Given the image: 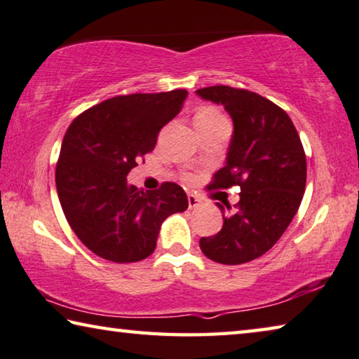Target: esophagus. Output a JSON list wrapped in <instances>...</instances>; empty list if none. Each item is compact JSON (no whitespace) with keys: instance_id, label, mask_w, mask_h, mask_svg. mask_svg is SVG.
I'll use <instances>...</instances> for the list:
<instances>
[{"instance_id":"obj_1","label":"esophagus","mask_w":359,"mask_h":359,"mask_svg":"<svg viewBox=\"0 0 359 359\" xmlns=\"http://www.w3.org/2000/svg\"><path fill=\"white\" fill-rule=\"evenodd\" d=\"M187 203H189V208L191 210L192 208H197L198 205H201V198L194 196V194H189V196H187Z\"/></svg>"}]
</instances>
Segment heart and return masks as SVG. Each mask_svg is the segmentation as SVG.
<instances>
[{
  "label": "heart",
  "instance_id": "b5f03b06",
  "mask_svg": "<svg viewBox=\"0 0 359 359\" xmlns=\"http://www.w3.org/2000/svg\"><path fill=\"white\" fill-rule=\"evenodd\" d=\"M221 119H226V117L213 107L202 108L196 116V121H203V122H215V121H221Z\"/></svg>",
  "mask_w": 359,
  "mask_h": 359
}]
</instances>
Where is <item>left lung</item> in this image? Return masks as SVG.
<instances>
[{
    "instance_id": "left-lung-1",
    "label": "left lung",
    "mask_w": 359,
    "mask_h": 359,
    "mask_svg": "<svg viewBox=\"0 0 359 359\" xmlns=\"http://www.w3.org/2000/svg\"><path fill=\"white\" fill-rule=\"evenodd\" d=\"M219 103L233 121L227 163L208 187H240V202L221 203L222 229L201 238L211 261L235 266L262 256L278 242L297 213L307 180V161L294 124L285 109L259 93L229 86L197 90Z\"/></svg>"
}]
</instances>
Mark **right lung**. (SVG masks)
Segmentation results:
<instances>
[{"instance_id":"right-lung-1","label":"right lung","mask_w":359,"mask_h":359,"mask_svg":"<svg viewBox=\"0 0 359 359\" xmlns=\"http://www.w3.org/2000/svg\"><path fill=\"white\" fill-rule=\"evenodd\" d=\"M186 95L176 89L108 98L81 113L65 133L55 168L58 198L78 238L103 259L148 257L162 222L187 208L186 192L176 183L156 191L127 183Z\"/></svg>"}]
</instances>
